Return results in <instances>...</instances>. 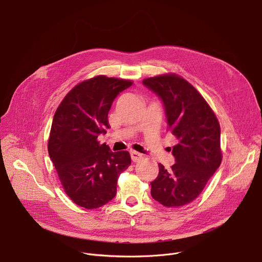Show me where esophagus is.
I'll return each instance as SVG.
<instances>
[{
	"mask_svg": "<svg viewBox=\"0 0 262 262\" xmlns=\"http://www.w3.org/2000/svg\"><path fill=\"white\" fill-rule=\"evenodd\" d=\"M130 158L133 160V162H139L140 160L143 159V156L139 152H136V151H132L130 152Z\"/></svg>",
	"mask_w": 262,
	"mask_h": 262,
	"instance_id": "34e87169",
	"label": "esophagus"
}]
</instances>
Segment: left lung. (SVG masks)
<instances>
[{"mask_svg": "<svg viewBox=\"0 0 262 262\" xmlns=\"http://www.w3.org/2000/svg\"><path fill=\"white\" fill-rule=\"evenodd\" d=\"M143 84L162 98L168 132L177 140L172 148L176 163L168 170L159 164L151 196L166 207L189 204L221 165L220 123L204 97L178 74H160L144 79Z\"/></svg>", "mask_w": 262, "mask_h": 262, "instance_id": "left-lung-1", "label": "left lung"}]
</instances>
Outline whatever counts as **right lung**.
<instances>
[{
  "label": "right lung",
  "instance_id": "add662e5",
  "mask_svg": "<svg viewBox=\"0 0 262 262\" xmlns=\"http://www.w3.org/2000/svg\"><path fill=\"white\" fill-rule=\"evenodd\" d=\"M133 81L96 76L74 86L55 112L48 150L67 196L98 208L116 196L117 180L130 166L128 151L112 152L97 140L108 128L107 113Z\"/></svg>",
  "mask_w": 262,
  "mask_h": 262
}]
</instances>
